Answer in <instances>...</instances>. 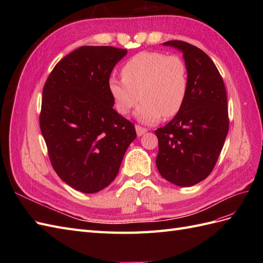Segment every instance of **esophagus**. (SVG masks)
Masks as SVG:
<instances>
[{"mask_svg": "<svg viewBox=\"0 0 263 263\" xmlns=\"http://www.w3.org/2000/svg\"><path fill=\"white\" fill-rule=\"evenodd\" d=\"M135 128H136V133H137V135H138L139 137L142 136V135H144L145 133H147V129L144 128V127H141V126L136 125V127H135Z\"/></svg>", "mask_w": 263, "mask_h": 263, "instance_id": "1", "label": "esophagus"}]
</instances>
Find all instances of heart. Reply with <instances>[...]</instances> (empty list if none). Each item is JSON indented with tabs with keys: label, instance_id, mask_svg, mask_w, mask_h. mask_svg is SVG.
<instances>
[{
	"label": "heart",
	"instance_id": "1",
	"mask_svg": "<svg viewBox=\"0 0 263 263\" xmlns=\"http://www.w3.org/2000/svg\"><path fill=\"white\" fill-rule=\"evenodd\" d=\"M123 79L110 77L107 87L114 107L127 115L142 103L135 117L142 124H156L165 117L177 115L184 104L189 90L185 62L179 55L159 51H141L125 62Z\"/></svg>",
	"mask_w": 263,
	"mask_h": 263
}]
</instances>
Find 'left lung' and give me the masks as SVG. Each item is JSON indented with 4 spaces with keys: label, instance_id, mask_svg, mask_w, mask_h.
Masks as SVG:
<instances>
[{
    "label": "left lung",
    "instance_id": "obj_1",
    "mask_svg": "<svg viewBox=\"0 0 263 263\" xmlns=\"http://www.w3.org/2000/svg\"><path fill=\"white\" fill-rule=\"evenodd\" d=\"M183 53L189 90L180 112L158 128L156 164L162 178L178 186H192L209 177L228 134L224 81L203 50L185 42L163 43Z\"/></svg>",
    "mask_w": 263,
    "mask_h": 263
}]
</instances>
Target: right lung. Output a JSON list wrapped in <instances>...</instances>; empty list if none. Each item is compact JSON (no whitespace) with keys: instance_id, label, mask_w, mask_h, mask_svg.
<instances>
[{"instance_id":"1","label":"right lung","mask_w":263,"mask_h":263,"mask_svg":"<svg viewBox=\"0 0 263 263\" xmlns=\"http://www.w3.org/2000/svg\"><path fill=\"white\" fill-rule=\"evenodd\" d=\"M126 49L83 46L61 59L43 90L41 130L60 179L97 193L118 173L135 126L113 108L107 81Z\"/></svg>"}]
</instances>
